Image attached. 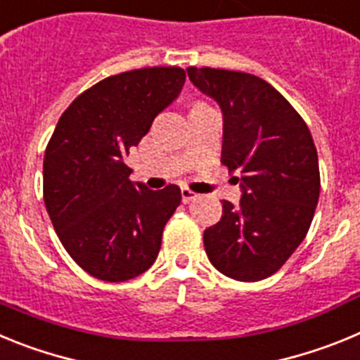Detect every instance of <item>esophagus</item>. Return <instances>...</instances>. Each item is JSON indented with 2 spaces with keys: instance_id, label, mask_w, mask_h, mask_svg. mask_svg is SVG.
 <instances>
[{
  "instance_id": "34e87169",
  "label": "esophagus",
  "mask_w": 360,
  "mask_h": 360,
  "mask_svg": "<svg viewBox=\"0 0 360 360\" xmlns=\"http://www.w3.org/2000/svg\"><path fill=\"white\" fill-rule=\"evenodd\" d=\"M180 193H182V202L184 203H189V202H193V200L196 198V193H193V191L191 189H187V187H182V191H180Z\"/></svg>"
}]
</instances>
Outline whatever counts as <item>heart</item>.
I'll use <instances>...</instances> for the list:
<instances>
[{"label": "heart", "mask_w": 360, "mask_h": 360, "mask_svg": "<svg viewBox=\"0 0 360 360\" xmlns=\"http://www.w3.org/2000/svg\"><path fill=\"white\" fill-rule=\"evenodd\" d=\"M196 104H198V103H196Z\"/></svg>", "instance_id": "1"}]
</instances>
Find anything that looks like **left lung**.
Instances as JSON below:
<instances>
[{
	"mask_svg": "<svg viewBox=\"0 0 360 360\" xmlns=\"http://www.w3.org/2000/svg\"><path fill=\"white\" fill-rule=\"evenodd\" d=\"M191 82L224 111L221 164L241 178L240 205L224 202L205 229L209 262L227 278L259 281L276 274L310 229L321 176L307 122L274 86L252 73L187 68Z\"/></svg>",
	"mask_w": 360,
	"mask_h": 360,
	"instance_id": "obj_1",
	"label": "left lung"
}]
</instances>
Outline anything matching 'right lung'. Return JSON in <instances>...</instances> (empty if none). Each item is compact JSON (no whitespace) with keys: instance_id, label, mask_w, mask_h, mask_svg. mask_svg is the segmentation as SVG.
Returning <instances> with one entry per match:
<instances>
[{"instance_id":"obj_1","label":"right lung","mask_w":360,"mask_h":360,"mask_svg":"<svg viewBox=\"0 0 360 360\" xmlns=\"http://www.w3.org/2000/svg\"><path fill=\"white\" fill-rule=\"evenodd\" d=\"M186 82L180 66L122 72L82 91L65 110L44 151L43 198L72 259L97 279L146 272L180 205L178 186L133 184L124 158Z\"/></svg>"}]
</instances>
